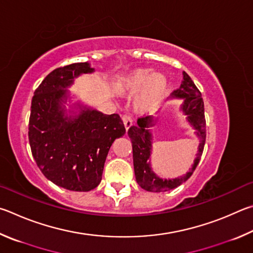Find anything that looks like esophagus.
Wrapping results in <instances>:
<instances>
[{"instance_id": "1", "label": "esophagus", "mask_w": 253, "mask_h": 253, "mask_svg": "<svg viewBox=\"0 0 253 253\" xmlns=\"http://www.w3.org/2000/svg\"><path fill=\"white\" fill-rule=\"evenodd\" d=\"M122 120H123L124 126H126V131L129 130L132 126H133V120H132V118L130 117L129 114H124L123 117H122Z\"/></svg>"}]
</instances>
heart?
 I'll use <instances>...</instances> for the list:
<instances>
[{
	"label": "heart",
	"instance_id": "obj_1",
	"mask_svg": "<svg viewBox=\"0 0 253 253\" xmlns=\"http://www.w3.org/2000/svg\"><path fill=\"white\" fill-rule=\"evenodd\" d=\"M120 88L126 94H134V109L139 112H150L165 99L168 91V81L165 75L151 72L150 69L132 71L120 83Z\"/></svg>",
	"mask_w": 253,
	"mask_h": 253
}]
</instances>
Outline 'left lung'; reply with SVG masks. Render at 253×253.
<instances>
[{
    "mask_svg": "<svg viewBox=\"0 0 253 253\" xmlns=\"http://www.w3.org/2000/svg\"><path fill=\"white\" fill-rule=\"evenodd\" d=\"M173 99H182L183 103L181 110L187 115L188 122L196 130V134L200 139L197 158L191 169L187 174L175 179H162L152 171L150 165V157L152 152V133L149 127L154 126L153 117H145L138 119V126H132L127 134L131 139L132 150H133V166L135 180L141 188L150 192H163L174 189L185 182L193 171L196 170L199 161H200L203 148L206 143V118H205V104H203L202 95L199 88L193 83L191 78L183 72V81L180 87L172 93Z\"/></svg>",
    "mask_w": 253,
    "mask_h": 253,
    "instance_id": "1",
    "label": "left lung"
}]
</instances>
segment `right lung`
Instances as JSON below:
<instances>
[{
  "label": "right lung",
  "instance_id": "add662e5",
  "mask_svg": "<svg viewBox=\"0 0 253 253\" xmlns=\"http://www.w3.org/2000/svg\"><path fill=\"white\" fill-rule=\"evenodd\" d=\"M87 62L53 70L35 90L31 104L29 141L39 169L47 180L71 191H90L102 180L104 162L126 127L120 115L77 104L66 112L69 91L79 75L92 73Z\"/></svg>",
  "mask_w": 253,
  "mask_h": 253
}]
</instances>
